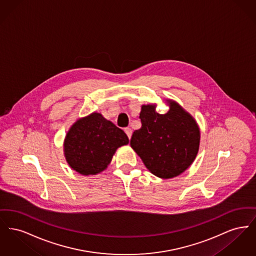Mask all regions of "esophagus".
I'll use <instances>...</instances> for the list:
<instances>
[{"label":"esophagus","mask_w":256,"mask_h":256,"mask_svg":"<svg viewBox=\"0 0 256 256\" xmlns=\"http://www.w3.org/2000/svg\"><path fill=\"white\" fill-rule=\"evenodd\" d=\"M124 132H126V134L128 135V139H130V137H132V130H130V128H124Z\"/></svg>","instance_id":"1"}]
</instances>
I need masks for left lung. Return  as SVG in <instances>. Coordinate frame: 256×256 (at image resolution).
<instances>
[{"label": "left lung", "instance_id": "8db88e82", "mask_svg": "<svg viewBox=\"0 0 256 256\" xmlns=\"http://www.w3.org/2000/svg\"><path fill=\"white\" fill-rule=\"evenodd\" d=\"M165 114L156 112V104H143L142 126L134 132L130 146L146 169L160 178L182 174L194 162L200 148V132L194 117L172 100Z\"/></svg>", "mask_w": 256, "mask_h": 256}]
</instances>
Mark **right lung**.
<instances>
[{
  "instance_id": "add662e5",
  "label": "right lung",
  "mask_w": 256,
  "mask_h": 256,
  "mask_svg": "<svg viewBox=\"0 0 256 256\" xmlns=\"http://www.w3.org/2000/svg\"><path fill=\"white\" fill-rule=\"evenodd\" d=\"M128 144V138L121 128L93 112L74 122L65 136L63 152L74 170L90 176L106 170L117 148Z\"/></svg>"
}]
</instances>
